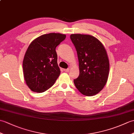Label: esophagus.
I'll return each instance as SVG.
<instances>
[{"mask_svg":"<svg viewBox=\"0 0 134 134\" xmlns=\"http://www.w3.org/2000/svg\"><path fill=\"white\" fill-rule=\"evenodd\" d=\"M64 71L66 72H69L70 71V69H64Z\"/></svg>","mask_w":134,"mask_h":134,"instance_id":"esophagus-1","label":"esophagus"}]
</instances>
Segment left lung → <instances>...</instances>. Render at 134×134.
Segmentation results:
<instances>
[{"mask_svg": "<svg viewBox=\"0 0 134 134\" xmlns=\"http://www.w3.org/2000/svg\"><path fill=\"white\" fill-rule=\"evenodd\" d=\"M70 38L77 52L79 75L74 80L82 94L94 96L103 89L108 81L109 62L103 44L94 36L72 34Z\"/></svg>", "mask_w": 134, "mask_h": 134, "instance_id": "1", "label": "left lung"}]
</instances>
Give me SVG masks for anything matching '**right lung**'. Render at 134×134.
I'll return each instance as SVG.
<instances>
[{
    "mask_svg": "<svg viewBox=\"0 0 134 134\" xmlns=\"http://www.w3.org/2000/svg\"><path fill=\"white\" fill-rule=\"evenodd\" d=\"M65 35L45 34L31 42L23 60L25 81L33 92L42 93L52 87L60 74L56 48Z\"/></svg>",
    "mask_w": 134,
    "mask_h": 134,
    "instance_id": "add662e5",
    "label": "right lung"
}]
</instances>
